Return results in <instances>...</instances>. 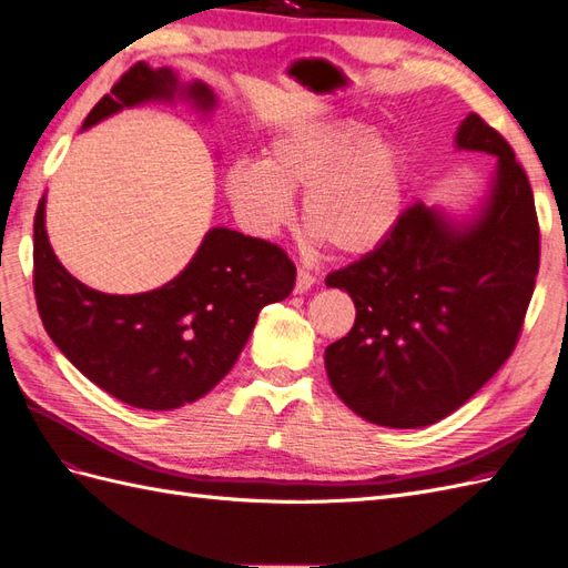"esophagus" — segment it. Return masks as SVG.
I'll return each mask as SVG.
<instances>
[{
  "mask_svg": "<svg viewBox=\"0 0 568 568\" xmlns=\"http://www.w3.org/2000/svg\"><path fill=\"white\" fill-rule=\"evenodd\" d=\"M315 274L311 270L305 267H298V274H296V294H305L307 288H311L315 284Z\"/></svg>",
  "mask_w": 568,
  "mask_h": 568,
  "instance_id": "34e87169",
  "label": "esophagus"
}]
</instances>
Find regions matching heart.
Here are the masks:
<instances>
[{"instance_id": "b5f03b06", "label": "heart", "mask_w": 568, "mask_h": 568, "mask_svg": "<svg viewBox=\"0 0 568 568\" xmlns=\"http://www.w3.org/2000/svg\"><path fill=\"white\" fill-rule=\"evenodd\" d=\"M225 194L255 234L277 232L303 192V220L334 251L357 255L398 225L407 192V156L355 118H324L291 128L265 146L263 161H234Z\"/></svg>"}]
</instances>
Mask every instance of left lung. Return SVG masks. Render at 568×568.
Segmentation results:
<instances>
[{
	"label": "left lung",
	"mask_w": 568,
	"mask_h": 568,
	"mask_svg": "<svg viewBox=\"0 0 568 568\" xmlns=\"http://www.w3.org/2000/svg\"><path fill=\"white\" fill-rule=\"evenodd\" d=\"M457 146L497 156L484 215L453 227L422 201L359 261L326 274L348 291L355 324L324 353L338 398L363 419L417 428L448 417L517 348L540 267L526 170L505 136L471 113Z\"/></svg>",
	"instance_id": "8db88e82"
}]
</instances>
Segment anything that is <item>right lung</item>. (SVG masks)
Instances as JSON below:
<instances>
[{
    "mask_svg": "<svg viewBox=\"0 0 568 568\" xmlns=\"http://www.w3.org/2000/svg\"><path fill=\"white\" fill-rule=\"evenodd\" d=\"M175 90L173 71L134 63L82 128ZM189 97L201 109L215 104L203 82H194ZM32 232V286L49 338L92 384L142 409H175L209 393L234 367L257 313L296 284V265L284 248L215 227L173 282L149 294L111 296L59 263L44 230V196Z\"/></svg>",
    "mask_w": 568,
    "mask_h": 568,
    "instance_id": "obj_1",
    "label": "right lung"
}]
</instances>
